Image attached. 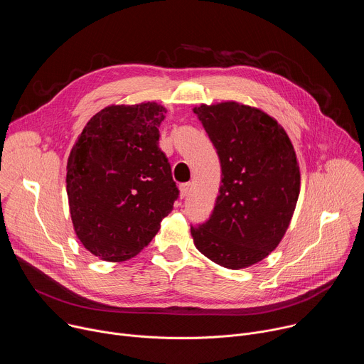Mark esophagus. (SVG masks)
Instances as JSON below:
<instances>
[{
	"instance_id": "34e87169",
	"label": "esophagus",
	"mask_w": 364,
	"mask_h": 364,
	"mask_svg": "<svg viewBox=\"0 0 364 364\" xmlns=\"http://www.w3.org/2000/svg\"><path fill=\"white\" fill-rule=\"evenodd\" d=\"M190 187H191V184H190V183H184V184H181V186H180V197H181V198H184V197H187V196H188V193H190Z\"/></svg>"
}]
</instances>
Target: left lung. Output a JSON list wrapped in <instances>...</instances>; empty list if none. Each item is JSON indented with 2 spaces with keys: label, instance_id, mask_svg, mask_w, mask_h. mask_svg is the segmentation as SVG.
<instances>
[{
  "label": "left lung",
  "instance_id": "left-lung-1",
  "mask_svg": "<svg viewBox=\"0 0 364 364\" xmlns=\"http://www.w3.org/2000/svg\"><path fill=\"white\" fill-rule=\"evenodd\" d=\"M193 112L222 167L210 219L191 226L194 245L223 268L252 267L277 249L291 223L301 186L294 145L275 118L235 100Z\"/></svg>",
  "mask_w": 364,
  "mask_h": 364
}]
</instances>
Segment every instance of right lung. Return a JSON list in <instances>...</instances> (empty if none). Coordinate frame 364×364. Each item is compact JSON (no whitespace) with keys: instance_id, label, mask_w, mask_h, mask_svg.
<instances>
[{"instance_id":"right-lung-1","label":"right lung","mask_w":364,"mask_h":364,"mask_svg":"<svg viewBox=\"0 0 364 364\" xmlns=\"http://www.w3.org/2000/svg\"><path fill=\"white\" fill-rule=\"evenodd\" d=\"M166 114L157 102L107 107L70 151L66 190L73 229L103 261L138 255L173 210L178 188L159 145Z\"/></svg>"}]
</instances>
